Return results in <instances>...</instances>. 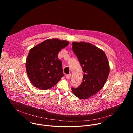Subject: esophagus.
I'll return each instance as SVG.
<instances>
[{"instance_id":"esophagus-1","label":"esophagus","mask_w":133,"mask_h":133,"mask_svg":"<svg viewBox=\"0 0 133 133\" xmlns=\"http://www.w3.org/2000/svg\"><path fill=\"white\" fill-rule=\"evenodd\" d=\"M65 77H66V79H69V78H70V77H71V74L66 75L65 76Z\"/></svg>"}]
</instances>
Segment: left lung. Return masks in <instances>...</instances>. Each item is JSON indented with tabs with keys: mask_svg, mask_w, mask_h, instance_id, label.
I'll return each mask as SVG.
<instances>
[{
	"mask_svg": "<svg viewBox=\"0 0 133 133\" xmlns=\"http://www.w3.org/2000/svg\"><path fill=\"white\" fill-rule=\"evenodd\" d=\"M72 45L84 74L80 86L71 90L77 97L87 99L103 87L109 74V63L104 51L89 43L74 42Z\"/></svg>",
	"mask_w": 133,
	"mask_h": 133,
	"instance_id": "left-lung-1",
	"label": "left lung"
}]
</instances>
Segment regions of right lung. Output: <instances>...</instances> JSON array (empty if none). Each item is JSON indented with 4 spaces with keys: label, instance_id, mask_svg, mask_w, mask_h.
<instances>
[{
    "label": "right lung",
    "instance_id": "obj_1",
    "mask_svg": "<svg viewBox=\"0 0 133 133\" xmlns=\"http://www.w3.org/2000/svg\"><path fill=\"white\" fill-rule=\"evenodd\" d=\"M69 42L57 38L48 39L32 47L26 59L27 74L36 88L46 90L57 83L64 76L62 62L58 58L62 49Z\"/></svg>",
    "mask_w": 133,
    "mask_h": 133
}]
</instances>
